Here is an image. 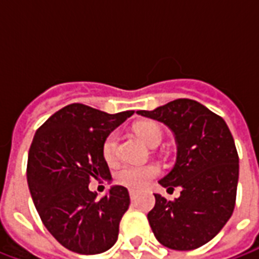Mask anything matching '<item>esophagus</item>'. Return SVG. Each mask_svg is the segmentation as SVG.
<instances>
[{
	"mask_svg": "<svg viewBox=\"0 0 259 259\" xmlns=\"http://www.w3.org/2000/svg\"><path fill=\"white\" fill-rule=\"evenodd\" d=\"M129 194H130V198H132V200H135L136 195H137V190H133V189H130Z\"/></svg>",
	"mask_w": 259,
	"mask_h": 259,
	"instance_id": "1",
	"label": "esophagus"
}]
</instances>
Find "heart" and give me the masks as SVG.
I'll return each mask as SVG.
<instances>
[{
    "label": "heart",
    "instance_id": "obj_1",
    "mask_svg": "<svg viewBox=\"0 0 259 259\" xmlns=\"http://www.w3.org/2000/svg\"><path fill=\"white\" fill-rule=\"evenodd\" d=\"M136 133L148 146L158 144L162 139V130L155 122H143L136 126ZM102 157L105 162L112 165L118 161V136L111 133L102 143ZM159 174V168L154 163L146 165H123L116 170L115 180L119 185L130 189H143L148 182Z\"/></svg>",
    "mask_w": 259,
    "mask_h": 259
}]
</instances>
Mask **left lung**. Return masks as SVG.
Returning a JSON list of instances; mask_svg holds the SVG:
<instances>
[{"label":"left lung","mask_w":259,"mask_h":259,"mask_svg":"<svg viewBox=\"0 0 259 259\" xmlns=\"http://www.w3.org/2000/svg\"><path fill=\"white\" fill-rule=\"evenodd\" d=\"M139 115L162 122L178 146L172 170L158 183L180 195L174 201L155 195L148 212L154 236L178 251L198 248L217 236L234 209L239 155L228 124L200 102L179 98Z\"/></svg>","instance_id":"8db88e82"}]
</instances>
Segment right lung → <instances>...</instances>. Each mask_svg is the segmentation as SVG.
Segmentation results:
<instances>
[{"mask_svg":"<svg viewBox=\"0 0 259 259\" xmlns=\"http://www.w3.org/2000/svg\"><path fill=\"white\" fill-rule=\"evenodd\" d=\"M133 113L111 115L70 104L50 116L34 135L27 159L31 198L48 232L73 252L101 254L118 240L129 191L112 186L107 195L97 198L89 183L91 178L112 179L102 143Z\"/></svg>","mask_w":259,"mask_h":259,"instance_id":"obj_1","label":"right lung"}]
</instances>
